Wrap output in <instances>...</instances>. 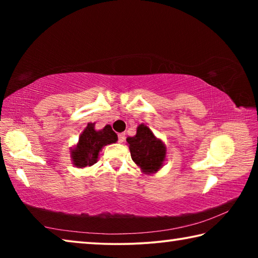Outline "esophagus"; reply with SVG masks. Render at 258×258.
Wrapping results in <instances>:
<instances>
[{"label":"esophagus","instance_id":"1","mask_svg":"<svg viewBox=\"0 0 258 258\" xmlns=\"http://www.w3.org/2000/svg\"><path fill=\"white\" fill-rule=\"evenodd\" d=\"M118 141L124 142L125 141V133H119L118 134Z\"/></svg>","mask_w":258,"mask_h":258}]
</instances>
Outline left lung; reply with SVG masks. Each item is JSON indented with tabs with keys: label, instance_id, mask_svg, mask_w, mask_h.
I'll return each instance as SVG.
<instances>
[{
	"label": "left lung",
	"instance_id": "obj_1",
	"mask_svg": "<svg viewBox=\"0 0 258 258\" xmlns=\"http://www.w3.org/2000/svg\"><path fill=\"white\" fill-rule=\"evenodd\" d=\"M131 157L145 173H156L163 166L166 157V147L157 139L149 127L141 124L137 135L127 138Z\"/></svg>",
	"mask_w": 258,
	"mask_h": 258
}]
</instances>
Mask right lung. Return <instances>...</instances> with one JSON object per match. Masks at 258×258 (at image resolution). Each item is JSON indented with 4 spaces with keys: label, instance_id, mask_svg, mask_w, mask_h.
<instances>
[{
    "label": "right lung",
    "instance_id": "obj_1",
    "mask_svg": "<svg viewBox=\"0 0 258 258\" xmlns=\"http://www.w3.org/2000/svg\"><path fill=\"white\" fill-rule=\"evenodd\" d=\"M118 138L110 125H106L102 130L97 131L93 123H89L81 134L76 148L72 150L73 163L76 167H86L97 163L98 156L102 147L115 143Z\"/></svg>",
    "mask_w": 258,
    "mask_h": 258
}]
</instances>
